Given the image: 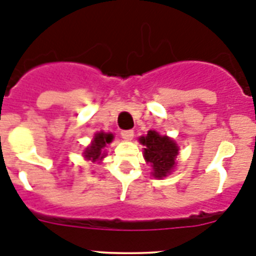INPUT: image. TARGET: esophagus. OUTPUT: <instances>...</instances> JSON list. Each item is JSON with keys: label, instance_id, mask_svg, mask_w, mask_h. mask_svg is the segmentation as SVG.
<instances>
[{"label": "esophagus", "instance_id": "obj_1", "mask_svg": "<svg viewBox=\"0 0 256 256\" xmlns=\"http://www.w3.org/2000/svg\"><path fill=\"white\" fill-rule=\"evenodd\" d=\"M121 136L124 140H131L134 138V131L132 130H124L121 131Z\"/></svg>", "mask_w": 256, "mask_h": 256}]
</instances>
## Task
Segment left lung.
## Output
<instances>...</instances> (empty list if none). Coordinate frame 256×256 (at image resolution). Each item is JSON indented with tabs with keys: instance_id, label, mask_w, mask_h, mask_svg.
<instances>
[{
	"instance_id": "1",
	"label": "left lung",
	"mask_w": 256,
	"mask_h": 256,
	"mask_svg": "<svg viewBox=\"0 0 256 256\" xmlns=\"http://www.w3.org/2000/svg\"><path fill=\"white\" fill-rule=\"evenodd\" d=\"M144 145V158L146 163L153 168L156 178H163L172 172L176 166V158L178 156V146L167 135H160L154 130H149L146 136L139 138Z\"/></svg>"
}]
</instances>
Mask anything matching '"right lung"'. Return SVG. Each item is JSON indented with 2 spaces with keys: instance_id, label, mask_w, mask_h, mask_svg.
I'll use <instances>...</instances> for the list:
<instances>
[{
  "instance_id": "add662e5",
  "label": "right lung",
  "mask_w": 256,
  "mask_h": 256,
  "mask_svg": "<svg viewBox=\"0 0 256 256\" xmlns=\"http://www.w3.org/2000/svg\"><path fill=\"white\" fill-rule=\"evenodd\" d=\"M114 140V134L108 132H96L94 135L93 140H92L90 145L84 150V158L92 162H98V160H102L107 154H106V145L110 144V142Z\"/></svg>"
}]
</instances>
